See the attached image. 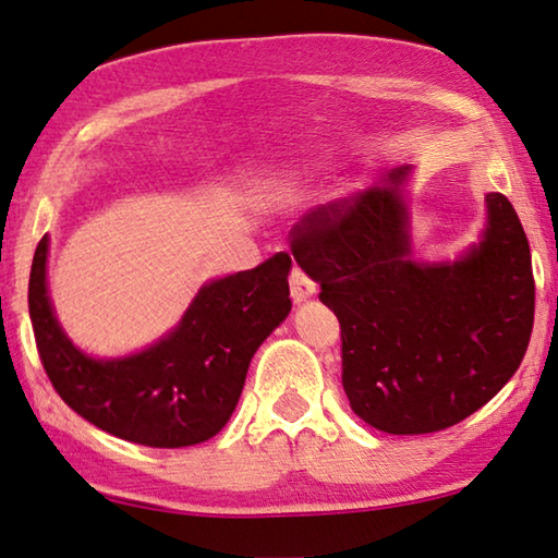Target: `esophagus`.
Returning a JSON list of instances; mask_svg holds the SVG:
<instances>
[{"instance_id": "34e87169", "label": "esophagus", "mask_w": 558, "mask_h": 558, "mask_svg": "<svg viewBox=\"0 0 558 558\" xmlns=\"http://www.w3.org/2000/svg\"><path fill=\"white\" fill-rule=\"evenodd\" d=\"M315 292H317L315 280L310 278L305 270L292 268V272H290V295H292V300H295V302H305V300L313 298Z\"/></svg>"}]
</instances>
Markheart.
<instances>
[{"label":"heart","mask_w":558,"mask_h":558,"mask_svg":"<svg viewBox=\"0 0 558 558\" xmlns=\"http://www.w3.org/2000/svg\"><path fill=\"white\" fill-rule=\"evenodd\" d=\"M292 194H295V189H290V186H282V189H276V192H272L276 199H286V196H292Z\"/></svg>","instance_id":"b5f03b06"}]
</instances>
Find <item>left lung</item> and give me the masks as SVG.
Returning <instances> with one entry per match:
<instances>
[{"label": "left lung", "mask_w": 558, "mask_h": 558, "mask_svg": "<svg viewBox=\"0 0 558 558\" xmlns=\"http://www.w3.org/2000/svg\"><path fill=\"white\" fill-rule=\"evenodd\" d=\"M411 169L302 216L290 241L342 327L349 405L393 436L436 433L483 409L519 369L534 325L532 253L507 196H485V229L460 258L415 260Z\"/></svg>", "instance_id": "8db88e82"}]
</instances>
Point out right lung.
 Instances as JSON below:
<instances>
[{
	"instance_id": "add662e5",
	"label": "right lung",
	"mask_w": 558,
	"mask_h": 558,
	"mask_svg": "<svg viewBox=\"0 0 558 558\" xmlns=\"http://www.w3.org/2000/svg\"><path fill=\"white\" fill-rule=\"evenodd\" d=\"M49 235L36 245L29 315L46 374L71 409L100 430L149 448L214 438L235 411L256 349L288 317V253L209 280L179 325L143 352L96 359L56 319L46 286Z\"/></svg>"
}]
</instances>
